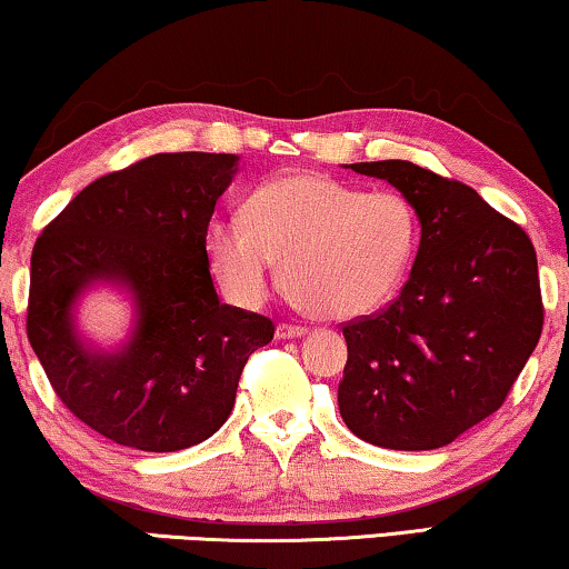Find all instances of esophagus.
Here are the masks:
<instances>
[{"mask_svg":"<svg viewBox=\"0 0 569 569\" xmlns=\"http://www.w3.org/2000/svg\"><path fill=\"white\" fill-rule=\"evenodd\" d=\"M276 335L281 337V339H293V337H303L307 335V327H301V325H288V321H283V325H278V329H276Z\"/></svg>","mask_w":569,"mask_h":569,"instance_id":"obj_1","label":"esophagus"}]
</instances>
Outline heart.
<instances>
[{"instance_id":"b5f03b06","label":"heart","mask_w":569,"mask_h":569,"mask_svg":"<svg viewBox=\"0 0 569 569\" xmlns=\"http://www.w3.org/2000/svg\"><path fill=\"white\" fill-rule=\"evenodd\" d=\"M421 219L406 193L362 191L332 176L270 178L242 219H211L207 252L222 291L242 307L266 293L276 260L291 293L321 319L366 317L411 273Z\"/></svg>"}]
</instances>
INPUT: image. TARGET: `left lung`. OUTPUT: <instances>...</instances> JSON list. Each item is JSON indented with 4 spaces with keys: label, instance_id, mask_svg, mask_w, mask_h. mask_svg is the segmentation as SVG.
Segmentation results:
<instances>
[{
    "label": "left lung",
    "instance_id": "8db88e82",
    "mask_svg": "<svg viewBox=\"0 0 569 569\" xmlns=\"http://www.w3.org/2000/svg\"><path fill=\"white\" fill-rule=\"evenodd\" d=\"M417 203L421 242L401 296L342 325L337 401L386 449H437L498 411L545 325L529 234L480 193L409 160L352 163Z\"/></svg>",
    "mask_w": 569,
    "mask_h": 569
}]
</instances>
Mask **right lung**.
<instances>
[{"label":"right lung","mask_w":569,"mask_h":569,"mask_svg":"<svg viewBox=\"0 0 569 569\" xmlns=\"http://www.w3.org/2000/svg\"><path fill=\"white\" fill-rule=\"evenodd\" d=\"M237 156L158 152L89 183L38 237L30 258L28 339L56 396L87 427L142 452L209 439L230 417L244 362L276 325L219 301L207 227ZM133 293L136 332L114 353L72 327L83 287Z\"/></svg>","instance_id":"obj_1"}]
</instances>
